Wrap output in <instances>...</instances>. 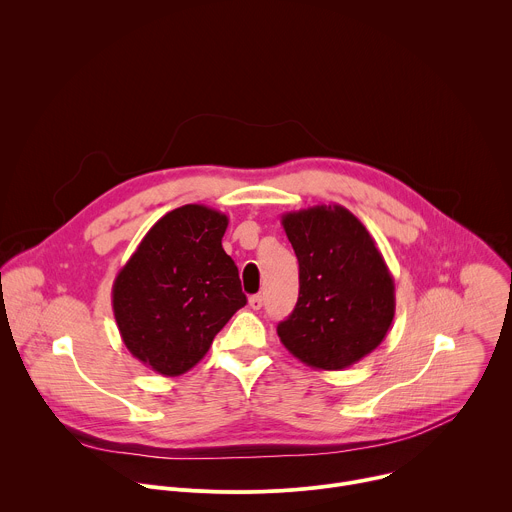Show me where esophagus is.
<instances>
[{"label": "esophagus", "mask_w": 512, "mask_h": 512, "mask_svg": "<svg viewBox=\"0 0 512 512\" xmlns=\"http://www.w3.org/2000/svg\"><path fill=\"white\" fill-rule=\"evenodd\" d=\"M249 306H251V310H261L263 308V296H251L249 298Z\"/></svg>", "instance_id": "obj_1"}]
</instances>
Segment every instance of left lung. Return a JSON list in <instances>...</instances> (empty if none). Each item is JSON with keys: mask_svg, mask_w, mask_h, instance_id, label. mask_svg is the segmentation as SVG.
Returning a JSON list of instances; mask_svg holds the SVG:
<instances>
[{"mask_svg": "<svg viewBox=\"0 0 512 512\" xmlns=\"http://www.w3.org/2000/svg\"><path fill=\"white\" fill-rule=\"evenodd\" d=\"M300 263V298L277 326L281 344L318 371L371 354L395 318V281L358 218L340 204L281 214Z\"/></svg>", "mask_w": 512, "mask_h": 512, "instance_id": "1", "label": "left lung"}]
</instances>
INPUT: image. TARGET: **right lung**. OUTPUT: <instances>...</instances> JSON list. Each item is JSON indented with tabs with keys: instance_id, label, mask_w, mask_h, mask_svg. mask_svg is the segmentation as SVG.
Wrapping results in <instances>:
<instances>
[{
	"instance_id": "1",
	"label": "right lung",
	"mask_w": 512,
	"mask_h": 512,
	"mask_svg": "<svg viewBox=\"0 0 512 512\" xmlns=\"http://www.w3.org/2000/svg\"><path fill=\"white\" fill-rule=\"evenodd\" d=\"M229 216L204 204L170 210L119 269L111 304L127 350L145 367L178 377L247 304L239 269L223 249Z\"/></svg>"
}]
</instances>
